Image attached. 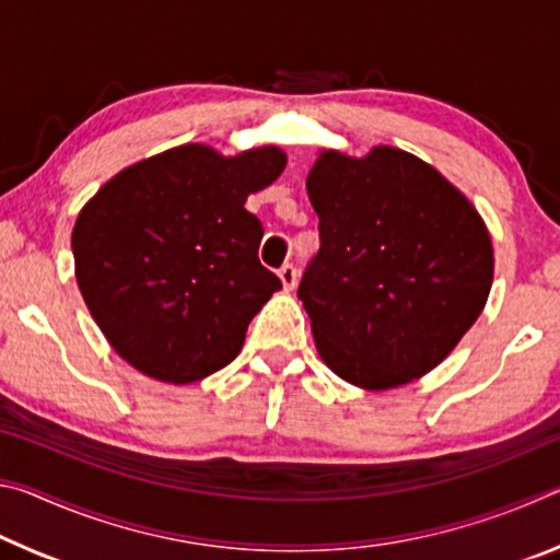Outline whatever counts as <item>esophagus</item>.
Returning <instances> with one entry per match:
<instances>
[{
    "instance_id": "34e87169",
    "label": "esophagus",
    "mask_w": 560,
    "mask_h": 560,
    "mask_svg": "<svg viewBox=\"0 0 560 560\" xmlns=\"http://www.w3.org/2000/svg\"><path fill=\"white\" fill-rule=\"evenodd\" d=\"M279 279H281V283H283V289L291 291L293 287H296V281H299L296 267H291V264H283V267L279 269Z\"/></svg>"
}]
</instances>
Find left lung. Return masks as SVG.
<instances>
[{
	"mask_svg": "<svg viewBox=\"0 0 560 560\" xmlns=\"http://www.w3.org/2000/svg\"><path fill=\"white\" fill-rule=\"evenodd\" d=\"M320 249L299 299L324 363L363 390L438 368L487 306L494 246L481 214L400 148L320 150L306 177Z\"/></svg>",
	"mask_w": 560,
	"mask_h": 560,
	"instance_id": "1",
	"label": "left lung"
}]
</instances>
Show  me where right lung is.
<instances>
[{"mask_svg": "<svg viewBox=\"0 0 560 560\" xmlns=\"http://www.w3.org/2000/svg\"><path fill=\"white\" fill-rule=\"evenodd\" d=\"M287 167L277 145L224 158L187 143L110 177L73 224L75 281L113 350L148 377L187 385L240 355L281 289L257 257L246 197Z\"/></svg>", "mask_w": 560, "mask_h": 560, "instance_id": "add662e5", "label": "right lung"}]
</instances>
